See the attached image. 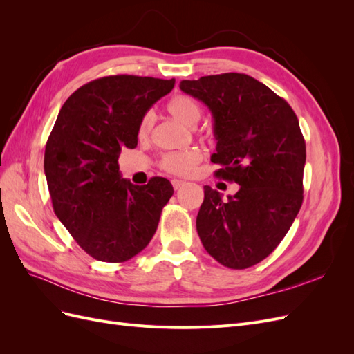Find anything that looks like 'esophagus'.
Instances as JSON below:
<instances>
[{"label":"esophagus","instance_id":"esophagus-1","mask_svg":"<svg viewBox=\"0 0 354 354\" xmlns=\"http://www.w3.org/2000/svg\"><path fill=\"white\" fill-rule=\"evenodd\" d=\"M171 185H173L174 190H178L181 186H185V181H183V180H177V178H174L173 181H171Z\"/></svg>","mask_w":354,"mask_h":354}]
</instances>
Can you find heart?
Listing matches in <instances>:
<instances>
[{
  "instance_id": "heart-1",
  "label": "heart",
  "mask_w": 354,
  "mask_h": 354,
  "mask_svg": "<svg viewBox=\"0 0 354 354\" xmlns=\"http://www.w3.org/2000/svg\"><path fill=\"white\" fill-rule=\"evenodd\" d=\"M167 111L173 115L178 122H181L186 127H194L201 118V108L199 104L189 97V95H174L167 103ZM152 125V116L145 115L143 120L138 125V136L145 137ZM202 153L199 149L192 147L185 149V151H176L168 152L162 158H160V168L169 174L174 176H189L192 171L196 168V165L201 162Z\"/></svg>"
}]
</instances>
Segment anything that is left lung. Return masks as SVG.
<instances>
[{
  "label": "left lung",
  "mask_w": 354,
  "mask_h": 354,
  "mask_svg": "<svg viewBox=\"0 0 354 354\" xmlns=\"http://www.w3.org/2000/svg\"><path fill=\"white\" fill-rule=\"evenodd\" d=\"M208 106L217 147L216 176L241 189L223 199L203 187L196 230L203 248L229 269L263 261L285 238L303 203L306 142L292 108L245 73L180 82Z\"/></svg>",
  "instance_id": "1"
}]
</instances>
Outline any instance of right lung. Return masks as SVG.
<instances>
[{
  "label": "right lung",
  "mask_w": 354,
  "mask_h": 354,
  "mask_svg": "<svg viewBox=\"0 0 354 354\" xmlns=\"http://www.w3.org/2000/svg\"><path fill=\"white\" fill-rule=\"evenodd\" d=\"M176 80L111 75L82 85L62 106L44 171L57 218L93 259L124 263L143 251L174 189L164 177L134 186L118 158L137 146L146 112Z\"/></svg>",
  "instance_id": "obj_1"
}]
</instances>
